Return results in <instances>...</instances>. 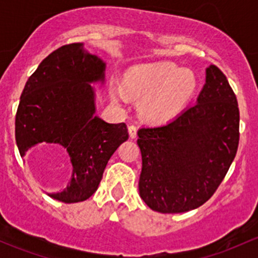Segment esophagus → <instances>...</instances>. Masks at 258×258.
<instances>
[{
  "instance_id": "esophagus-1",
  "label": "esophagus",
  "mask_w": 258,
  "mask_h": 258,
  "mask_svg": "<svg viewBox=\"0 0 258 258\" xmlns=\"http://www.w3.org/2000/svg\"><path fill=\"white\" fill-rule=\"evenodd\" d=\"M128 134L131 139H135L137 136V127L135 124H130L128 126Z\"/></svg>"
}]
</instances>
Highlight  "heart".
<instances>
[{
    "label": "heart",
    "mask_w": 258,
    "mask_h": 258,
    "mask_svg": "<svg viewBox=\"0 0 258 258\" xmlns=\"http://www.w3.org/2000/svg\"><path fill=\"white\" fill-rule=\"evenodd\" d=\"M122 88L127 95L142 98L140 110L146 119L163 122L175 117L191 98L196 77L171 62L140 64L127 71ZM124 93L114 92L117 97L126 98Z\"/></svg>",
    "instance_id": "1"
}]
</instances>
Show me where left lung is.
Returning a JSON list of instances; mask_svg holds the SVG:
<instances>
[{"label": "left lung", "mask_w": 258, "mask_h": 258, "mask_svg": "<svg viewBox=\"0 0 258 258\" xmlns=\"http://www.w3.org/2000/svg\"><path fill=\"white\" fill-rule=\"evenodd\" d=\"M142 156L140 196L161 213L202 206L225 178L240 141L237 98L223 72L206 70L197 103L161 126L137 132Z\"/></svg>", "instance_id": "8db88e82"}]
</instances>
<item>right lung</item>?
<instances>
[{
  "label": "right lung",
  "mask_w": 258,
  "mask_h": 258,
  "mask_svg": "<svg viewBox=\"0 0 258 258\" xmlns=\"http://www.w3.org/2000/svg\"><path fill=\"white\" fill-rule=\"evenodd\" d=\"M105 63L82 43H70L49 53L26 82L15 121L18 151L62 150L74 173L54 200L74 204L98 188L111 156L128 139L126 123H107L95 116L90 82L103 80Z\"/></svg>",
  "instance_id": "add662e5"
}]
</instances>
